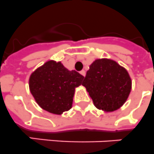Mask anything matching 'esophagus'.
Masks as SVG:
<instances>
[{"mask_svg":"<svg viewBox=\"0 0 154 154\" xmlns=\"http://www.w3.org/2000/svg\"><path fill=\"white\" fill-rule=\"evenodd\" d=\"M80 73H81V74L82 75V76H84V77H85V75H86V73H85V70H81V72H80Z\"/></svg>","mask_w":154,"mask_h":154,"instance_id":"esophagus-1","label":"esophagus"}]
</instances>
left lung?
<instances>
[{"label":"left lung","mask_w":154,"mask_h":154,"mask_svg":"<svg viewBox=\"0 0 154 154\" xmlns=\"http://www.w3.org/2000/svg\"><path fill=\"white\" fill-rule=\"evenodd\" d=\"M82 85L86 88L96 108L113 112L127 100L131 81L128 71L117 62L102 59L91 63Z\"/></svg>","instance_id":"left-lung-1"}]
</instances>
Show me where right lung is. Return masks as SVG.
<instances>
[{
  "instance_id": "right-lung-1",
  "label": "right lung",
  "mask_w": 154,
  "mask_h": 154,
  "mask_svg": "<svg viewBox=\"0 0 154 154\" xmlns=\"http://www.w3.org/2000/svg\"><path fill=\"white\" fill-rule=\"evenodd\" d=\"M83 79L77 71L68 70L60 62L51 60L31 74L29 90L42 109L62 114L72 107L75 88L82 84Z\"/></svg>"
}]
</instances>
